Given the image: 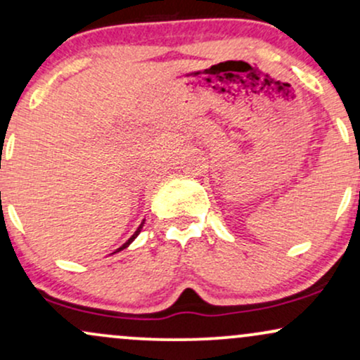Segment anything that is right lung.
Masks as SVG:
<instances>
[{"instance_id": "1", "label": "right lung", "mask_w": 360, "mask_h": 360, "mask_svg": "<svg viewBox=\"0 0 360 360\" xmlns=\"http://www.w3.org/2000/svg\"><path fill=\"white\" fill-rule=\"evenodd\" d=\"M143 223H146V220H142V223H140V226H139V229H137V230H135V233H134V235H131V237H130V238H128V240H127L125 243H123V245H122V247H120V249H117V250H115V252H113V254H117V252H120V250H123V249H127V247H128V245H130V243H131V242H134V240H135V238H137V237H139V233H140V232H142V226H143Z\"/></svg>"}]
</instances>
